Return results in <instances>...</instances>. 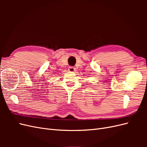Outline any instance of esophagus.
Masks as SVG:
<instances>
[{"label": "esophagus", "instance_id": "1", "mask_svg": "<svg viewBox=\"0 0 147 147\" xmlns=\"http://www.w3.org/2000/svg\"><path fill=\"white\" fill-rule=\"evenodd\" d=\"M68 70H69V72H74V71L75 70V68H74V67H69Z\"/></svg>", "mask_w": 147, "mask_h": 147}]
</instances>
